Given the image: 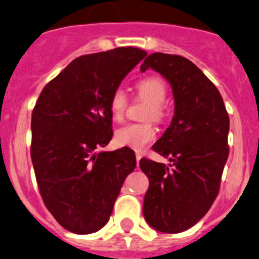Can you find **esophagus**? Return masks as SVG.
<instances>
[{"mask_svg": "<svg viewBox=\"0 0 259 259\" xmlns=\"http://www.w3.org/2000/svg\"><path fill=\"white\" fill-rule=\"evenodd\" d=\"M142 158V156H141L140 153H136V159H137V166L140 164V159Z\"/></svg>", "mask_w": 259, "mask_h": 259, "instance_id": "1", "label": "esophagus"}]
</instances>
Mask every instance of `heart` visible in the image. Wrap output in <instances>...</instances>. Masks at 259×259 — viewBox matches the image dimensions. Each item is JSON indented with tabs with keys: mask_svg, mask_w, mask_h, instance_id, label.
<instances>
[{
	"mask_svg": "<svg viewBox=\"0 0 259 259\" xmlns=\"http://www.w3.org/2000/svg\"><path fill=\"white\" fill-rule=\"evenodd\" d=\"M137 98L148 103L145 118L162 121L166 116L164 101L167 97V86L162 78L148 76L140 79L136 84ZM128 100L122 89L113 91L110 100V113L114 121H121L126 113ZM116 142L119 146L130 147L136 151H142L148 143L156 138V131L151 123H131L116 131Z\"/></svg>",
	"mask_w": 259,
	"mask_h": 259,
	"instance_id": "obj_1",
	"label": "heart"
}]
</instances>
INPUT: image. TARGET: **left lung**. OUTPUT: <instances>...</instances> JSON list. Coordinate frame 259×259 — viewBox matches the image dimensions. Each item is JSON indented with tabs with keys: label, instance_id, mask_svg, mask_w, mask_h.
I'll use <instances>...</instances> for the list:
<instances>
[{
	"label": "left lung",
	"instance_id": "8db88e82",
	"mask_svg": "<svg viewBox=\"0 0 259 259\" xmlns=\"http://www.w3.org/2000/svg\"><path fill=\"white\" fill-rule=\"evenodd\" d=\"M148 68L169 82L175 116L152 147L170 163L140 161L149 180L143 215L156 231L180 233L208 212L220 192L229 153V117L217 87L187 58L152 53L141 65L142 72Z\"/></svg>",
	"mask_w": 259,
	"mask_h": 259
}]
</instances>
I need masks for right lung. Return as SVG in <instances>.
Listing matches in <instances>:
<instances>
[{
    "instance_id": "right-lung-1",
    "label": "right lung",
    "mask_w": 259,
    "mask_h": 259,
    "mask_svg": "<svg viewBox=\"0 0 259 259\" xmlns=\"http://www.w3.org/2000/svg\"><path fill=\"white\" fill-rule=\"evenodd\" d=\"M147 52L118 47L84 55L45 86L31 118V158L45 206L77 234L97 232L110 220L127 176L136 168L128 147L110 143V100Z\"/></svg>"
}]
</instances>
